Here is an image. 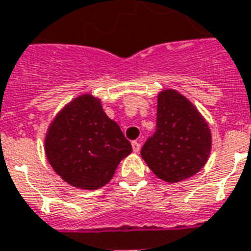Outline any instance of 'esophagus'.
<instances>
[{"label": "esophagus", "mask_w": 251, "mask_h": 251, "mask_svg": "<svg viewBox=\"0 0 251 251\" xmlns=\"http://www.w3.org/2000/svg\"><path fill=\"white\" fill-rule=\"evenodd\" d=\"M131 147H132V151H134L135 153H138V152L140 151V144L138 143V142H135V140H134V142H131Z\"/></svg>", "instance_id": "esophagus-1"}]
</instances>
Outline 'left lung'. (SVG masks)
I'll return each instance as SVG.
<instances>
[{
  "mask_svg": "<svg viewBox=\"0 0 251 251\" xmlns=\"http://www.w3.org/2000/svg\"><path fill=\"white\" fill-rule=\"evenodd\" d=\"M211 151V132L193 103L175 89L157 95V127L140 151L161 180L178 183L201 170Z\"/></svg>",
  "mask_w": 251,
  "mask_h": 251,
  "instance_id": "8db88e82",
  "label": "left lung"
}]
</instances>
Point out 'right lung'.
I'll list each match as a JSON object with an SVG mask.
<instances>
[{
  "mask_svg": "<svg viewBox=\"0 0 251 251\" xmlns=\"http://www.w3.org/2000/svg\"><path fill=\"white\" fill-rule=\"evenodd\" d=\"M131 144L105 115L101 100L85 93L56 113L45 135V153L66 183L94 191L109 183Z\"/></svg>",
  "mask_w": 251,
  "mask_h": 251,
  "instance_id": "1",
  "label": "right lung"
}]
</instances>
